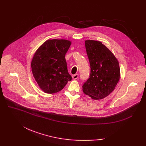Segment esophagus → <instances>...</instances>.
<instances>
[{
  "label": "esophagus",
  "mask_w": 146,
  "mask_h": 146,
  "mask_svg": "<svg viewBox=\"0 0 146 146\" xmlns=\"http://www.w3.org/2000/svg\"><path fill=\"white\" fill-rule=\"evenodd\" d=\"M78 78H79V75H78V74H74V75H73V76H72V78H73V79H74V80L77 79Z\"/></svg>",
  "instance_id": "34e87169"
}]
</instances>
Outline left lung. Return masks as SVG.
Returning a JSON list of instances; mask_svg holds the SVG:
<instances>
[{"label":"left lung","instance_id":"8db88e82","mask_svg":"<svg viewBox=\"0 0 146 146\" xmlns=\"http://www.w3.org/2000/svg\"><path fill=\"white\" fill-rule=\"evenodd\" d=\"M85 47L90 74L82 86L83 92L95 100L104 99L115 89L119 80L118 61L101 41L86 40Z\"/></svg>","mask_w":146,"mask_h":146}]
</instances>
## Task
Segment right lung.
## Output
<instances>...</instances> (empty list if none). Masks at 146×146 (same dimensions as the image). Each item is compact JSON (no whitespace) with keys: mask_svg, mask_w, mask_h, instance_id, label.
<instances>
[{"mask_svg":"<svg viewBox=\"0 0 146 146\" xmlns=\"http://www.w3.org/2000/svg\"><path fill=\"white\" fill-rule=\"evenodd\" d=\"M71 44L67 40H48L35 52L31 67L33 76L44 92L57 93L72 80L65 58Z\"/></svg>","mask_w":146,"mask_h":146,"instance_id":"right-lung-1","label":"right lung"}]
</instances>
